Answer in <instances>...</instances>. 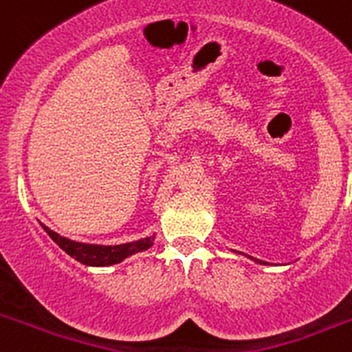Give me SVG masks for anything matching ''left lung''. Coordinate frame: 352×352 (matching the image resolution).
<instances>
[{"mask_svg":"<svg viewBox=\"0 0 352 352\" xmlns=\"http://www.w3.org/2000/svg\"><path fill=\"white\" fill-rule=\"evenodd\" d=\"M256 261H257V259H256ZM259 263H261V264H264V263H263V261H259Z\"/></svg>","mask_w":352,"mask_h":352,"instance_id":"left-lung-1","label":"left lung"}]
</instances>
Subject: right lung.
I'll return each instance as SVG.
<instances>
[{"label": "right lung", "mask_w": 352, "mask_h": 352, "mask_svg": "<svg viewBox=\"0 0 352 352\" xmlns=\"http://www.w3.org/2000/svg\"><path fill=\"white\" fill-rule=\"evenodd\" d=\"M43 231L47 232L52 238L54 243L60 245L68 256L74 257L79 263L86 264V266H111V264H118L125 257L138 254V252L146 250L153 245V238H144L139 241H132V243L125 245H114V247H102V245H86V243H77L72 239L63 238V236L56 234L51 231L49 227L42 223Z\"/></svg>", "instance_id": "1"}]
</instances>
